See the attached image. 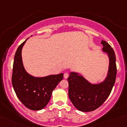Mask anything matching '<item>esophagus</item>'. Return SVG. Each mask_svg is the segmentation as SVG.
I'll return each instance as SVG.
<instances>
[{"label":"esophagus","instance_id":"34e87169","mask_svg":"<svg viewBox=\"0 0 127 127\" xmlns=\"http://www.w3.org/2000/svg\"><path fill=\"white\" fill-rule=\"evenodd\" d=\"M68 77H69V73H68L67 72H66V73H65L64 74V78L65 79H67Z\"/></svg>","mask_w":127,"mask_h":127}]
</instances>
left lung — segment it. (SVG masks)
<instances>
[{
    "label": "left lung",
    "instance_id": "obj_1",
    "mask_svg": "<svg viewBox=\"0 0 127 127\" xmlns=\"http://www.w3.org/2000/svg\"><path fill=\"white\" fill-rule=\"evenodd\" d=\"M101 44L102 51L108 54L109 58V68L105 80L93 84L75 72H71L67 79L69 99L75 108L84 112L93 111L101 106L110 95L115 83L117 68L115 52L107 41L102 40Z\"/></svg>",
    "mask_w": 127,
    "mask_h": 127
}]
</instances>
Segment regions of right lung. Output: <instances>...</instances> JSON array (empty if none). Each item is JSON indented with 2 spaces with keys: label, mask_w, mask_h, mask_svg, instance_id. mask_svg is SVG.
I'll return each mask as SVG.
<instances>
[{
  "label": "right lung",
  "mask_w": 127,
  "mask_h": 127,
  "mask_svg": "<svg viewBox=\"0 0 127 127\" xmlns=\"http://www.w3.org/2000/svg\"><path fill=\"white\" fill-rule=\"evenodd\" d=\"M27 40L19 46L15 54L12 84L17 96L25 107L40 110L48 104L53 90L63 78V73L39 78L28 73L22 59V48Z\"/></svg>",
  "instance_id": "1"
}]
</instances>
